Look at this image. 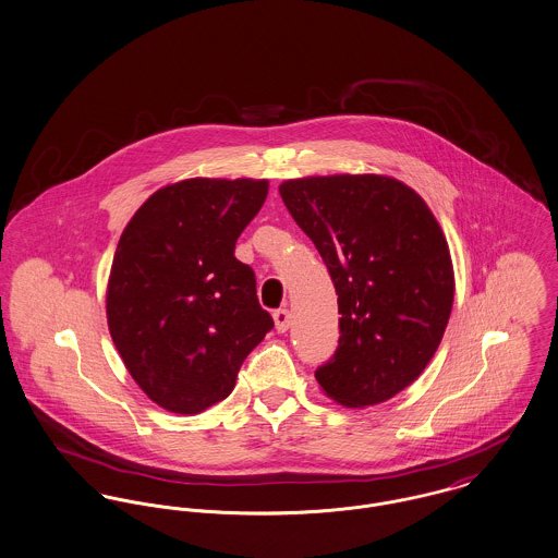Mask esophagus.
Wrapping results in <instances>:
<instances>
[{
  "mask_svg": "<svg viewBox=\"0 0 558 558\" xmlns=\"http://www.w3.org/2000/svg\"><path fill=\"white\" fill-rule=\"evenodd\" d=\"M274 320H276V329L284 333L291 327V312L287 307H280L274 312Z\"/></svg>",
  "mask_w": 558,
  "mask_h": 558,
  "instance_id": "34e87169",
  "label": "esophagus"
}]
</instances>
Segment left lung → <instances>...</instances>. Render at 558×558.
Instances as JSON below:
<instances>
[{
  "label": "left lung",
  "mask_w": 558,
  "mask_h": 558,
  "mask_svg": "<svg viewBox=\"0 0 558 558\" xmlns=\"http://www.w3.org/2000/svg\"><path fill=\"white\" fill-rule=\"evenodd\" d=\"M338 293L340 340L316 369L345 408L376 405L412 385L446 331L454 271L418 193L386 175H316L280 184Z\"/></svg>",
  "instance_id": "1"
}]
</instances>
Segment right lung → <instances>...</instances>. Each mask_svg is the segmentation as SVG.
Returning a JSON list of instances; mask_svg holds the SVG:
<instances>
[{
  "mask_svg": "<svg viewBox=\"0 0 558 558\" xmlns=\"http://www.w3.org/2000/svg\"><path fill=\"white\" fill-rule=\"evenodd\" d=\"M267 180L193 178L170 184L129 220L110 269L112 342L137 386L175 414L222 401L274 320L235 242Z\"/></svg>",
  "mask_w": 558,
  "mask_h": 558,
  "instance_id": "obj_1",
  "label": "right lung"
}]
</instances>
